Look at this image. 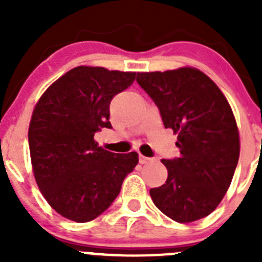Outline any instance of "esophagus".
I'll list each match as a JSON object with an SVG mask.
<instances>
[{"instance_id":"34e87169","label":"esophagus","mask_w":262,"mask_h":262,"mask_svg":"<svg viewBox=\"0 0 262 262\" xmlns=\"http://www.w3.org/2000/svg\"><path fill=\"white\" fill-rule=\"evenodd\" d=\"M151 160L152 159H149V157L143 156V155H140V156H139V163H140V164H147V163H149Z\"/></svg>"}]
</instances>
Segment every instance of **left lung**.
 <instances>
[{
  "mask_svg": "<svg viewBox=\"0 0 262 262\" xmlns=\"http://www.w3.org/2000/svg\"><path fill=\"white\" fill-rule=\"evenodd\" d=\"M138 84L155 101L165 128L177 135L180 157L161 160L165 184L149 190L157 209L178 223L211 214L232 181L240 136L230 103L200 69L138 72Z\"/></svg>",
  "mask_w": 262,
  "mask_h": 262,
  "instance_id": "left-lung-1",
  "label": "left lung"
}]
</instances>
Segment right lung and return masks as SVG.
I'll list each match as a JSON object with an SVG mask.
<instances>
[{
	"label": "right lung",
	"mask_w": 262,
	"mask_h": 262,
	"mask_svg": "<svg viewBox=\"0 0 262 262\" xmlns=\"http://www.w3.org/2000/svg\"><path fill=\"white\" fill-rule=\"evenodd\" d=\"M135 72L80 66L57 78L32 111L29 147L41 195L57 214L85 223L114 202L139 163L136 152L113 154L94 134L111 128L110 102L135 80Z\"/></svg>",
	"instance_id": "1"
}]
</instances>
